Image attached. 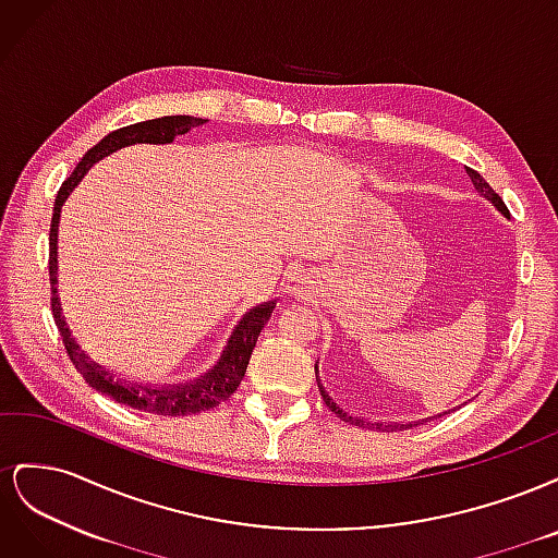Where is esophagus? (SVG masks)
I'll return each mask as SVG.
<instances>
[{
  "mask_svg": "<svg viewBox=\"0 0 558 558\" xmlns=\"http://www.w3.org/2000/svg\"><path fill=\"white\" fill-rule=\"evenodd\" d=\"M302 289H305V286H302L300 279H291L289 281V291H293L295 295H302Z\"/></svg>",
  "mask_w": 558,
  "mask_h": 558,
  "instance_id": "34e87169",
  "label": "esophagus"
}]
</instances>
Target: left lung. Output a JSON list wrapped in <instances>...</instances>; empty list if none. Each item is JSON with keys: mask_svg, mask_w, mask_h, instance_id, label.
I'll return each instance as SVG.
<instances>
[{"mask_svg": "<svg viewBox=\"0 0 558 558\" xmlns=\"http://www.w3.org/2000/svg\"><path fill=\"white\" fill-rule=\"evenodd\" d=\"M465 172H468V177L472 179V183H475V189H477V193H482L486 199H492L494 205H496V209L500 211V214H505V216H510V211H508V207H505V202H502V197L492 189V185H488L486 181H484V177L480 174V172H475V170H470V167H465ZM316 381H318V391H320V398H324V402H326V408L330 410V412H335L337 416H340L342 421H347V424H351V426H359V428H369V430H386V433H393V430H410V428H414V426H418V421H412V424H369V421H363V418H359V416H351V414H347L340 404H337L328 393H326V388H324V384H320V379H318V369H316ZM442 416V414H440ZM433 418V416H430Z\"/></svg>", "mask_w": 558, "mask_h": 558, "instance_id": "left-lung-1", "label": "left lung"}]
</instances>
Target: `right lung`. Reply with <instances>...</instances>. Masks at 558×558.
I'll use <instances>...</instances> for the list:
<instances>
[{
    "label": "right lung",
    "instance_id": "1",
    "mask_svg": "<svg viewBox=\"0 0 558 558\" xmlns=\"http://www.w3.org/2000/svg\"><path fill=\"white\" fill-rule=\"evenodd\" d=\"M202 123H207L205 118H193V116H165V118H154V121H144V123H134L128 128H121L116 132H109L107 137L95 144L83 160L76 165V170L70 174L62 183V189L58 191L56 205H53V218H50V238H48V275H50V310H53L56 326L60 330L62 344L66 349V356L74 363L78 369V375L86 379L93 388H97L99 393L111 396L116 402L128 404V408L150 412V414H160V416H185V414H199L205 410H214L216 404H221L228 400L238 386L242 384L246 375V365L251 359V351L256 347L258 335L263 326L267 324L269 314L275 310V302H267V305H260L240 320L238 330L232 332L228 340V347L223 351L221 361L214 369L202 377L195 379L193 384H183V386H142V384H125L123 379H113L111 373H107V367L95 363L86 351H81L76 340L72 337L70 328L64 324V316L60 312V300H58V289H56V272H58V221H60V207L64 205L66 195L74 191V185L83 179L90 167L107 158L113 150L132 146V144H170L174 142L177 134H185L191 128H197Z\"/></svg>",
    "mask_w": 558,
    "mask_h": 558
}]
</instances>
